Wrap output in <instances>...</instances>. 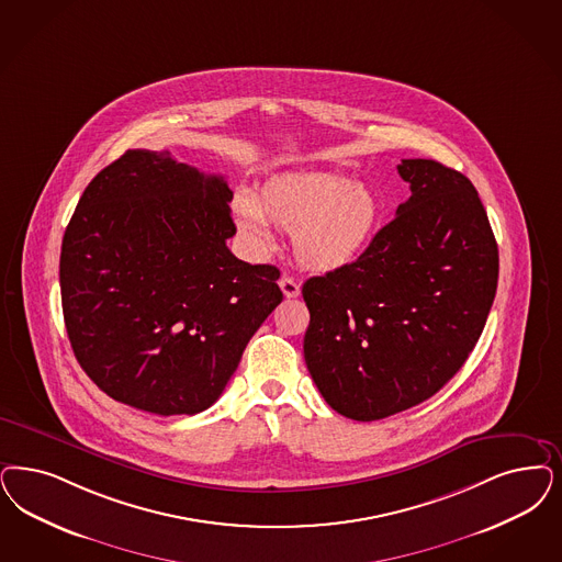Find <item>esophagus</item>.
<instances>
[{
    "label": "esophagus",
    "mask_w": 562,
    "mask_h": 562,
    "mask_svg": "<svg viewBox=\"0 0 562 562\" xmlns=\"http://www.w3.org/2000/svg\"><path fill=\"white\" fill-rule=\"evenodd\" d=\"M278 284H280V289H282L286 299H296L301 294V286L292 280L291 276H282Z\"/></svg>",
    "instance_id": "esophagus-1"
}]
</instances>
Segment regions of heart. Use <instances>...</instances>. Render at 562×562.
Returning <instances> with one entry per match:
<instances>
[{
  "label": "heart",
  "instance_id": "b5f03b06",
  "mask_svg": "<svg viewBox=\"0 0 562 562\" xmlns=\"http://www.w3.org/2000/svg\"><path fill=\"white\" fill-rule=\"evenodd\" d=\"M238 231L255 247L271 243L270 226L291 231L292 252L305 270H345L368 251L384 220V203L342 176H276L233 203Z\"/></svg>",
  "mask_w": 562,
  "mask_h": 562
}]
</instances>
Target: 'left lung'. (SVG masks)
I'll use <instances>...</instances> for the list:
<instances>
[{"label":"left lung","mask_w":562,"mask_h":562,"mask_svg":"<svg viewBox=\"0 0 562 562\" xmlns=\"http://www.w3.org/2000/svg\"><path fill=\"white\" fill-rule=\"evenodd\" d=\"M411 196L345 270L303 284L305 363L322 396L375 422L434 396L463 368L498 286V245L467 176L403 159Z\"/></svg>","instance_id":"left-lung-1"}]
</instances>
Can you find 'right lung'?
<instances>
[{"label":"right lung","instance_id":"right-lung-1","mask_svg":"<svg viewBox=\"0 0 562 562\" xmlns=\"http://www.w3.org/2000/svg\"><path fill=\"white\" fill-rule=\"evenodd\" d=\"M222 176L128 149L85 189L64 233L59 289L80 368L155 415L212 407L282 301L273 266L236 259Z\"/></svg>","mask_w":562,"mask_h":562}]
</instances>
